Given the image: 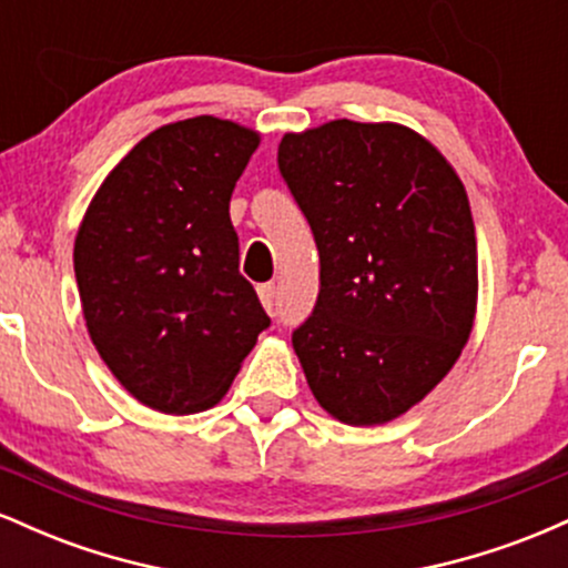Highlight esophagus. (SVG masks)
Segmentation results:
<instances>
[{
	"label": "esophagus",
	"instance_id": "esophagus-1",
	"mask_svg": "<svg viewBox=\"0 0 568 568\" xmlns=\"http://www.w3.org/2000/svg\"><path fill=\"white\" fill-rule=\"evenodd\" d=\"M258 298H262L264 310L270 312V315H275V310H277V288H275V285H272V283L258 285Z\"/></svg>",
	"mask_w": 568,
	"mask_h": 568
}]
</instances>
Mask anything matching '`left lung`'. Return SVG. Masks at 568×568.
Here are the masks:
<instances>
[{"label":"left lung","mask_w":568,"mask_h":568,"mask_svg":"<svg viewBox=\"0 0 568 568\" xmlns=\"http://www.w3.org/2000/svg\"><path fill=\"white\" fill-rule=\"evenodd\" d=\"M277 165L321 253V293L293 331L312 395L352 427L393 422L454 368L478 306L465 184L397 122L285 133Z\"/></svg>","instance_id":"8db88e82"}]
</instances>
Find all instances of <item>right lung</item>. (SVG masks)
I'll return each instance as SVG.
<instances>
[{"label": "right lung", "mask_w": 568, "mask_h": 568, "mask_svg": "<svg viewBox=\"0 0 568 568\" xmlns=\"http://www.w3.org/2000/svg\"><path fill=\"white\" fill-rule=\"evenodd\" d=\"M262 135L202 114L141 139L98 186L74 240L98 355L143 406L213 408L270 325L240 275L234 184Z\"/></svg>", "instance_id": "obj_1"}]
</instances>
